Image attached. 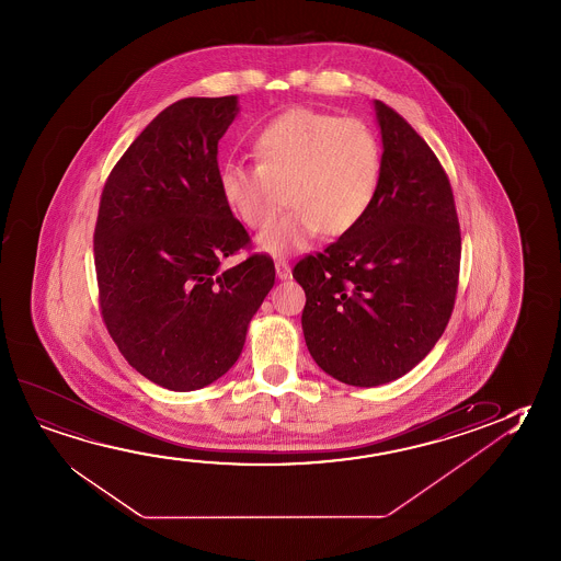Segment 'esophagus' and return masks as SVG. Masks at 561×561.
<instances>
[{"instance_id":"esophagus-1","label":"esophagus","mask_w":561,"mask_h":561,"mask_svg":"<svg viewBox=\"0 0 561 561\" xmlns=\"http://www.w3.org/2000/svg\"><path fill=\"white\" fill-rule=\"evenodd\" d=\"M276 274L279 279H291V266L285 260H276Z\"/></svg>"}]
</instances>
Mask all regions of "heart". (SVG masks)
I'll list each match as a JSON object with an SVG mask.
<instances>
[{"label":"heart","mask_w":561,"mask_h":561,"mask_svg":"<svg viewBox=\"0 0 561 561\" xmlns=\"http://www.w3.org/2000/svg\"><path fill=\"white\" fill-rule=\"evenodd\" d=\"M256 164L225 163L219 192L239 224L262 231L276 219L282 190L289 209L259 237V249L289 256L322 231H354L371 209L382 176V146L371 126L312 108L267 122L252 139Z\"/></svg>","instance_id":"b5f03b06"}]
</instances>
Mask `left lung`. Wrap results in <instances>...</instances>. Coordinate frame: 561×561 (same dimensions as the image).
<instances>
[{
	"label": "left lung",
	"instance_id": "1",
	"mask_svg": "<svg viewBox=\"0 0 561 561\" xmlns=\"http://www.w3.org/2000/svg\"><path fill=\"white\" fill-rule=\"evenodd\" d=\"M382 176L354 231L294 270L307 295L305 342L322 371L379 387L412 371L455 307L460 231L447 174L432 147L380 101Z\"/></svg>",
	"mask_w": 561,
	"mask_h": 561
}]
</instances>
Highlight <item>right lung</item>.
Wrapping results in <instances>:
<instances>
[{
    "label": "right lung",
    "instance_id": "1",
    "mask_svg": "<svg viewBox=\"0 0 561 561\" xmlns=\"http://www.w3.org/2000/svg\"><path fill=\"white\" fill-rule=\"evenodd\" d=\"M239 96H190L147 124L104 184L95 267L104 324L129 365L174 392L233 367L276 279L219 192L217 144Z\"/></svg>",
    "mask_w": 561,
    "mask_h": 561
}]
</instances>
